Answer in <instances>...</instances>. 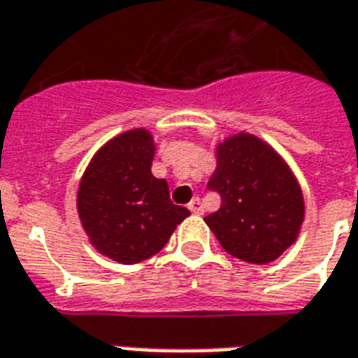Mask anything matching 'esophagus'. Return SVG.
<instances>
[{
	"label": "esophagus",
	"mask_w": 358,
	"mask_h": 358,
	"mask_svg": "<svg viewBox=\"0 0 358 358\" xmlns=\"http://www.w3.org/2000/svg\"><path fill=\"white\" fill-rule=\"evenodd\" d=\"M189 210H191L192 214H202V212H204V208H202V202H200L199 196H194V199L189 202Z\"/></svg>",
	"instance_id": "34e87169"
}]
</instances>
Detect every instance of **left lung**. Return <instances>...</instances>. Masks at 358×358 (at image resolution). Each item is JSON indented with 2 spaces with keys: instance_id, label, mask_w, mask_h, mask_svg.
<instances>
[{
  "instance_id": "left-lung-1",
  "label": "left lung",
  "mask_w": 358,
  "mask_h": 358,
  "mask_svg": "<svg viewBox=\"0 0 358 358\" xmlns=\"http://www.w3.org/2000/svg\"><path fill=\"white\" fill-rule=\"evenodd\" d=\"M220 210L204 217L220 245L250 264L273 262L296 239L305 202L295 177L275 152L250 134L217 148V167L206 185Z\"/></svg>"
}]
</instances>
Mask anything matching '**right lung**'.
I'll return each instance as SVG.
<instances>
[{"label": "right lung", "mask_w": 358, "mask_h": 358, "mask_svg": "<svg viewBox=\"0 0 358 358\" xmlns=\"http://www.w3.org/2000/svg\"><path fill=\"white\" fill-rule=\"evenodd\" d=\"M154 143L148 131L119 134L98 152L78 187L85 231L102 255L136 264L162 248L191 214L169 199L166 179L152 175Z\"/></svg>", "instance_id": "1"}]
</instances>
